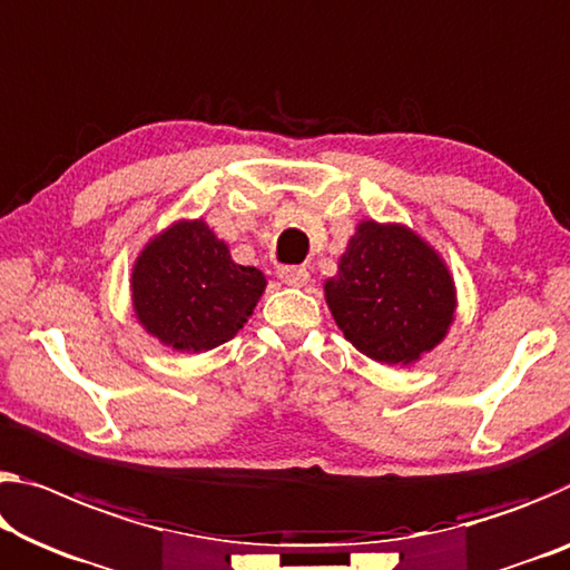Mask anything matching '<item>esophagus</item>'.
Here are the masks:
<instances>
[{"instance_id": "obj_1", "label": "esophagus", "mask_w": 570, "mask_h": 570, "mask_svg": "<svg viewBox=\"0 0 570 570\" xmlns=\"http://www.w3.org/2000/svg\"><path fill=\"white\" fill-rule=\"evenodd\" d=\"M278 278H282L284 284L288 286H304L309 282V271L304 266H282L278 268Z\"/></svg>"}]
</instances>
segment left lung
<instances>
[{"mask_svg":"<svg viewBox=\"0 0 570 570\" xmlns=\"http://www.w3.org/2000/svg\"><path fill=\"white\" fill-rule=\"evenodd\" d=\"M324 292L345 337L385 365L419 360L454 320L444 261L403 225L360 223Z\"/></svg>","mask_w":570,"mask_h":570,"instance_id":"left-lung-1","label":"left lung"}]
</instances>
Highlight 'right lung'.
<instances>
[{"label":"right lung","mask_w":570,"mask_h":570,"mask_svg":"<svg viewBox=\"0 0 570 570\" xmlns=\"http://www.w3.org/2000/svg\"><path fill=\"white\" fill-rule=\"evenodd\" d=\"M266 278L238 266L203 220L177 223L134 264V309L147 332L175 350H213L250 317Z\"/></svg>","instance_id":"right-lung-1"}]
</instances>
